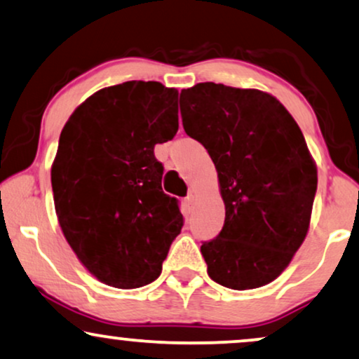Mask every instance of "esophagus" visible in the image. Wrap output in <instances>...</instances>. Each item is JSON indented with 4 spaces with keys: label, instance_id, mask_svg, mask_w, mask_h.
<instances>
[{
    "label": "esophagus",
    "instance_id": "obj_1",
    "mask_svg": "<svg viewBox=\"0 0 359 359\" xmlns=\"http://www.w3.org/2000/svg\"><path fill=\"white\" fill-rule=\"evenodd\" d=\"M184 205H185V208H187L189 212L192 210L194 205H195V197H194V195H187V197L184 198Z\"/></svg>",
    "mask_w": 359,
    "mask_h": 359
}]
</instances>
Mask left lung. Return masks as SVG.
<instances>
[{
	"mask_svg": "<svg viewBox=\"0 0 359 359\" xmlns=\"http://www.w3.org/2000/svg\"><path fill=\"white\" fill-rule=\"evenodd\" d=\"M180 114L225 203L224 229L201 247L208 276L232 290L269 285L310 229L318 172L302 129L271 94L215 83L182 89Z\"/></svg>",
	"mask_w": 359,
	"mask_h": 359,
	"instance_id": "obj_1",
	"label": "left lung"
}]
</instances>
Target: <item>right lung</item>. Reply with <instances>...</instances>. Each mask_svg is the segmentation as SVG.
<instances>
[{
  "label": "right lung",
  "mask_w": 359,
  "mask_h": 359,
  "mask_svg": "<svg viewBox=\"0 0 359 359\" xmlns=\"http://www.w3.org/2000/svg\"><path fill=\"white\" fill-rule=\"evenodd\" d=\"M179 90L156 81L104 88L74 109L51 165L62 233L90 275L133 290L161 275L184 217L154 156L179 129Z\"/></svg>",
  "instance_id": "add662e5"
}]
</instances>
